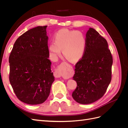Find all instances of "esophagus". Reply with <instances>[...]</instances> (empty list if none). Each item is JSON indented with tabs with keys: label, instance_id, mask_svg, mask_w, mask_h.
I'll return each mask as SVG.
<instances>
[{
	"label": "esophagus",
	"instance_id": "34e87169",
	"mask_svg": "<svg viewBox=\"0 0 128 128\" xmlns=\"http://www.w3.org/2000/svg\"><path fill=\"white\" fill-rule=\"evenodd\" d=\"M54 76L56 77V78H60V77H62L61 71L59 69H56L54 72Z\"/></svg>",
	"mask_w": 128,
	"mask_h": 128
}]
</instances>
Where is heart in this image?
<instances>
[{
  "instance_id": "1",
  "label": "heart",
  "mask_w": 128,
  "mask_h": 128,
  "mask_svg": "<svg viewBox=\"0 0 128 128\" xmlns=\"http://www.w3.org/2000/svg\"><path fill=\"white\" fill-rule=\"evenodd\" d=\"M55 42L50 43L48 50L51 56L55 58L61 53L67 60L76 62L83 56L86 48V40L84 34L77 30L62 29L56 34Z\"/></svg>"
}]
</instances>
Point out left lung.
Returning a JSON list of instances; mask_svg holds the SVG:
<instances>
[{
    "mask_svg": "<svg viewBox=\"0 0 128 128\" xmlns=\"http://www.w3.org/2000/svg\"><path fill=\"white\" fill-rule=\"evenodd\" d=\"M86 48L75 64L73 78L77 83L72 96L76 102L89 104L105 94L112 80L113 57L107 40L90 28L86 34Z\"/></svg>",
    "mask_w": 128,
    "mask_h": 128,
    "instance_id": "8db88e82",
    "label": "left lung"
}]
</instances>
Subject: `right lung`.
<instances>
[{
    "label": "right lung",
    "mask_w": 128,
    "mask_h": 128,
    "mask_svg": "<svg viewBox=\"0 0 128 128\" xmlns=\"http://www.w3.org/2000/svg\"><path fill=\"white\" fill-rule=\"evenodd\" d=\"M47 26L27 31L14 44L9 56V80L17 98L29 104L43 103L54 80L48 59Z\"/></svg>",
    "instance_id": "right-lung-1"
}]
</instances>
